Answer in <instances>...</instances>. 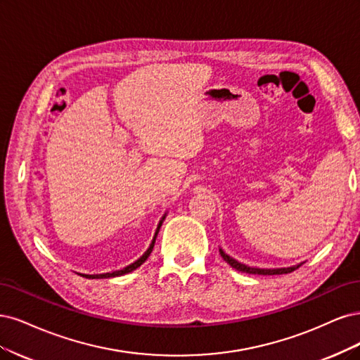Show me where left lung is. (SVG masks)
I'll list each match as a JSON object with an SVG mask.
<instances>
[{"label": "left lung", "mask_w": 360, "mask_h": 360, "mask_svg": "<svg viewBox=\"0 0 360 360\" xmlns=\"http://www.w3.org/2000/svg\"><path fill=\"white\" fill-rule=\"evenodd\" d=\"M219 254H221V257L231 266V268H235L239 272H247V274H256V275H280V274H288V272H293L295 269H297L300 264H295V266H290V268H276V269H260V268H251V266L243 264L238 260H235L233 257H230L229 254H226L223 251V248H219Z\"/></svg>", "instance_id": "8db88e82"}]
</instances>
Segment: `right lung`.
<instances>
[{
  "mask_svg": "<svg viewBox=\"0 0 360 360\" xmlns=\"http://www.w3.org/2000/svg\"><path fill=\"white\" fill-rule=\"evenodd\" d=\"M166 215L167 214H165L163 217H161V219H160V223H158V226H157V230H155V235H154V238H153V242H150V245H149V248L143 252V256L142 257H139L134 263H131V264H129V266H125V268H122V269H120V271H113V272H108V274H96V275H86V274H79V275H82V276H85V278H92V280H94V278H113V276H121V275H125V274H129V272H133L134 269H137L139 266L141 264H143L145 263V260L149 257V254L153 252V248H154V243H155V239H157V235H158V231H160V227H161V224H163V221H165V218H166Z\"/></svg>",
  "mask_w": 360,
  "mask_h": 360,
  "instance_id": "1",
  "label": "right lung"
}]
</instances>
